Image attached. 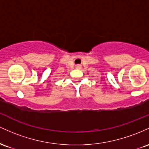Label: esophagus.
<instances>
[{
    "label": "esophagus",
    "instance_id": "1",
    "mask_svg": "<svg viewBox=\"0 0 149 149\" xmlns=\"http://www.w3.org/2000/svg\"><path fill=\"white\" fill-rule=\"evenodd\" d=\"M77 68H79V65H77Z\"/></svg>",
    "mask_w": 149,
    "mask_h": 149
}]
</instances>
